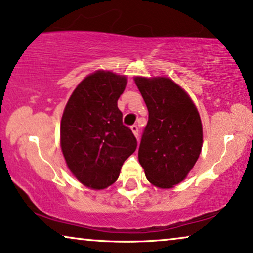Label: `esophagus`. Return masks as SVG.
Listing matches in <instances>:
<instances>
[{
	"instance_id": "obj_1",
	"label": "esophagus",
	"mask_w": 253,
	"mask_h": 253,
	"mask_svg": "<svg viewBox=\"0 0 253 253\" xmlns=\"http://www.w3.org/2000/svg\"><path fill=\"white\" fill-rule=\"evenodd\" d=\"M131 130H132L133 134L137 137V139H138V137H139V130H138V126H131Z\"/></svg>"
}]
</instances>
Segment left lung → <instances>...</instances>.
I'll return each instance as SVG.
<instances>
[{"instance_id": "8db88e82", "label": "left lung", "mask_w": 253, "mask_h": 253, "mask_svg": "<svg viewBox=\"0 0 253 253\" xmlns=\"http://www.w3.org/2000/svg\"><path fill=\"white\" fill-rule=\"evenodd\" d=\"M148 109L138 159L146 178L171 188L186 177L203 146L199 113L190 96L171 79L134 78Z\"/></svg>"}]
</instances>
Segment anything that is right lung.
<instances>
[{
	"label": "right lung",
	"instance_id": "obj_1",
	"mask_svg": "<svg viewBox=\"0 0 253 253\" xmlns=\"http://www.w3.org/2000/svg\"><path fill=\"white\" fill-rule=\"evenodd\" d=\"M126 78L110 71L89 75L72 93L61 121V147L68 167L83 184L105 189L119 178L137 139L122 122L117 100Z\"/></svg>",
	"mask_w": 253,
	"mask_h": 253
}]
</instances>
